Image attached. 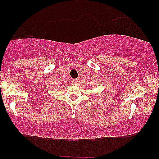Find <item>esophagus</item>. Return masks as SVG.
Here are the masks:
<instances>
[{
	"label": "esophagus",
	"instance_id": "1",
	"mask_svg": "<svg viewBox=\"0 0 159 159\" xmlns=\"http://www.w3.org/2000/svg\"><path fill=\"white\" fill-rule=\"evenodd\" d=\"M77 82H78L77 79H73V80H71V82L72 84H77Z\"/></svg>",
	"mask_w": 159,
	"mask_h": 159
}]
</instances>
